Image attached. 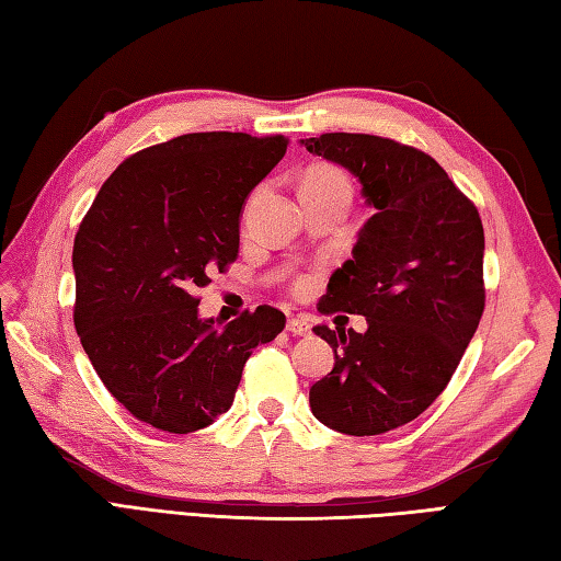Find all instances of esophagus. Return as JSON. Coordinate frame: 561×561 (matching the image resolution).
I'll use <instances>...</instances> for the list:
<instances>
[{"label":"esophagus","instance_id":"esophagus-1","mask_svg":"<svg viewBox=\"0 0 561 561\" xmlns=\"http://www.w3.org/2000/svg\"><path fill=\"white\" fill-rule=\"evenodd\" d=\"M287 330L291 332V335H296V337H306V335H311L313 325L308 323V318L296 316V318H289V320H287Z\"/></svg>","mask_w":561,"mask_h":561}]
</instances>
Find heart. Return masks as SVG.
I'll return each mask as SVG.
<instances>
[{"label":"heart","mask_w":561,"mask_h":561,"mask_svg":"<svg viewBox=\"0 0 561 561\" xmlns=\"http://www.w3.org/2000/svg\"><path fill=\"white\" fill-rule=\"evenodd\" d=\"M304 183H347V178H344L342 171L332 169V165H318V169L306 175Z\"/></svg>","instance_id":"heart-1"}]
</instances>
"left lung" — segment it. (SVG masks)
<instances>
[{
	"label": "left lung",
	"mask_w": 561,
	"mask_h": 561,
	"mask_svg": "<svg viewBox=\"0 0 561 561\" xmlns=\"http://www.w3.org/2000/svg\"><path fill=\"white\" fill-rule=\"evenodd\" d=\"M301 145L344 165L376 209L320 304L323 313H359L368 328H313L335 352V366L308 400L316 420L340 434H386L444 392L480 325L482 219L420 149L350 133Z\"/></svg>",
	"instance_id": "left-lung-1"
}]
</instances>
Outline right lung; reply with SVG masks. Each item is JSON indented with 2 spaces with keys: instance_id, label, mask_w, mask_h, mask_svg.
I'll list each match as a JSON object with an SVG mask.
<instances>
[{
  "instance_id": "obj_1",
  "label": "right lung",
  "mask_w": 561,
  "mask_h": 561,
  "mask_svg": "<svg viewBox=\"0 0 561 561\" xmlns=\"http://www.w3.org/2000/svg\"><path fill=\"white\" fill-rule=\"evenodd\" d=\"M287 145L181 135L125 159L83 217L75 328L103 386L139 422L171 434L209 426L231 408L248 356L284 330L272 306L229 325L199 318L195 289L236 260L243 202Z\"/></svg>"
}]
</instances>
